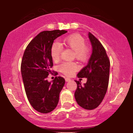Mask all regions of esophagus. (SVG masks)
I'll return each instance as SVG.
<instances>
[{
    "instance_id": "obj_1",
    "label": "esophagus",
    "mask_w": 133,
    "mask_h": 133,
    "mask_svg": "<svg viewBox=\"0 0 133 133\" xmlns=\"http://www.w3.org/2000/svg\"><path fill=\"white\" fill-rule=\"evenodd\" d=\"M65 82H69L71 81V79L69 78V77H66V78L65 79Z\"/></svg>"
}]
</instances>
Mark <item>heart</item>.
<instances>
[{
    "mask_svg": "<svg viewBox=\"0 0 133 133\" xmlns=\"http://www.w3.org/2000/svg\"><path fill=\"white\" fill-rule=\"evenodd\" d=\"M62 44L74 51V56L81 62L86 61L89 55V49L86 45L84 39L79 34H72L62 39ZM62 47L58 42H54L51 47L52 59L55 62L60 59ZM77 69L74 62H63L59 65V69L62 73L68 76L74 74Z\"/></svg>",
    "mask_w": 133,
    "mask_h": 133,
    "instance_id": "heart-1",
    "label": "heart"
}]
</instances>
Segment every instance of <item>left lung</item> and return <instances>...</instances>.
I'll list each match as a JSON object with an SVG mask.
<instances>
[{
    "instance_id": "1",
    "label": "left lung",
    "mask_w": 133,
    "mask_h": 133,
    "mask_svg": "<svg viewBox=\"0 0 133 133\" xmlns=\"http://www.w3.org/2000/svg\"><path fill=\"white\" fill-rule=\"evenodd\" d=\"M92 45V54L88 64L77 74L79 78H87L82 86L75 81L77 89L74 97L77 103L84 109L92 110L103 101L109 84L110 62L101 43L91 33L88 34Z\"/></svg>"
}]
</instances>
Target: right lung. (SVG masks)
<instances>
[{
  "label": "right lung",
  "instance_id": "right-lung-1",
  "mask_svg": "<svg viewBox=\"0 0 133 133\" xmlns=\"http://www.w3.org/2000/svg\"><path fill=\"white\" fill-rule=\"evenodd\" d=\"M68 31L54 30L41 32L28 44L21 62V74L27 99L35 110L48 113L57 106L65 79L56 77L49 82L47 77L53 65L51 47L56 38Z\"/></svg>",
  "mask_w": 133,
  "mask_h": 133
}]
</instances>
